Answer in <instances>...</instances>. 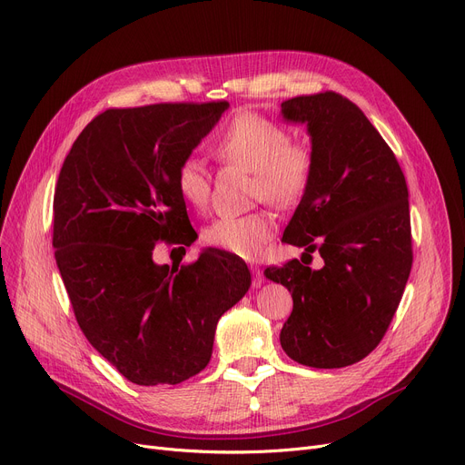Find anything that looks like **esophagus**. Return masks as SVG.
<instances>
[{
    "mask_svg": "<svg viewBox=\"0 0 465 465\" xmlns=\"http://www.w3.org/2000/svg\"><path fill=\"white\" fill-rule=\"evenodd\" d=\"M251 271H252V286H254V288H260L262 282H263L262 269H260V267H251Z\"/></svg>",
    "mask_w": 465,
    "mask_h": 465,
    "instance_id": "1",
    "label": "esophagus"
}]
</instances>
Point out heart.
<instances>
[{"label": "heart", "mask_w": 465, "mask_h": 465, "mask_svg": "<svg viewBox=\"0 0 465 465\" xmlns=\"http://www.w3.org/2000/svg\"><path fill=\"white\" fill-rule=\"evenodd\" d=\"M214 154L223 163L252 172V198L271 205L297 203L311 187L314 151L306 142L290 138L276 119L254 110L237 112L214 140ZM179 196L196 211H205L211 198V181L203 164L183 159L173 175ZM274 219L269 213L221 216L203 230V241L244 260H256L272 237Z\"/></svg>", "instance_id": "heart-1"}]
</instances>
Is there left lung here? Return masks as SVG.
<instances>
[{
	"label": "left lung",
	"instance_id": "obj_1",
	"mask_svg": "<svg viewBox=\"0 0 465 465\" xmlns=\"http://www.w3.org/2000/svg\"><path fill=\"white\" fill-rule=\"evenodd\" d=\"M282 114L306 123L316 159L282 241L308 256L318 251L325 265L290 260L265 269L293 297L281 344L304 366H350L381 342L411 272L406 177L376 127L340 93L288 99Z\"/></svg>",
	"mask_w": 465,
	"mask_h": 465
}]
</instances>
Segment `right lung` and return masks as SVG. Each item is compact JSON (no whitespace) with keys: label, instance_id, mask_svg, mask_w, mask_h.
Here are the masks:
<instances>
[{"label":"right lung","instance_id":"obj_1","mask_svg":"<svg viewBox=\"0 0 465 465\" xmlns=\"http://www.w3.org/2000/svg\"><path fill=\"white\" fill-rule=\"evenodd\" d=\"M230 104L159 103L93 117L54 193L55 263L74 318L121 376L177 385L207 366L221 316L251 288L226 251L157 265L154 244L191 246L196 232L173 175Z\"/></svg>","mask_w":465,"mask_h":465}]
</instances>
